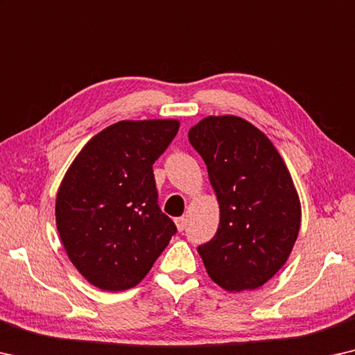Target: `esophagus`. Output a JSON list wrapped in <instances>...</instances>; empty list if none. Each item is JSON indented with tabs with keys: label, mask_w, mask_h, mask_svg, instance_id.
Here are the masks:
<instances>
[{
	"label": "esophagus",
	"mask_w": 355,
	"mask_h": 355,
	"mask_svg": "<svg viewBox=\"0 0 355 355\" xmlns=\"http://www.w3.org/2000/svg\"><path fill=\"white\" fill-rule=\"evenodd\" d=\"M174 223H176L179 232H184L185 225H187V219H185V217H176V219H174Z\"/></svg>",
	"instance_id": "esophagus-1"
}]
</instances>
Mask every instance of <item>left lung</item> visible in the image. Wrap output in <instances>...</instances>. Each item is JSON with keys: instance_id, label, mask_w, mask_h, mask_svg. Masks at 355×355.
<instances>
[{"instance_id": "left-lung-1", "label": "left lung", "mask_w": 355, "mask_h": 355, "mask_svg": "<svg viewBox=\"0 0 355 355\" xmlns=\"http://www.w3.org/2000/svg\"><path fill=\"white\" fill-rule=\"evenodd\" d=\"M220 208L214 238L198 246L205 268L228 292L254 291L286 263L302 208L284 160L271 141L236 116H211L190 128Z\"/></svg>"}]
</instances>
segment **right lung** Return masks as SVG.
I'll return each mask as SVG.
<instances>
[{
	"label": "right lung",
	"instance_id": "right-lung-1",
	"mask_svg": "<svg viewBox=\"0 0 355 355\" xmlns=\"http://www.w3.org/2000/svg\"><path fill=\"white\" fill-rule=\"evenodd\" d=\"M178 121H122L94 136L60 184L55 219L69 260L107 292L138 286L178 232L163 214L152 165Z\"/></svg>",
	"mask_w": 355,
	"mask_h": 355
}]
</instances>
